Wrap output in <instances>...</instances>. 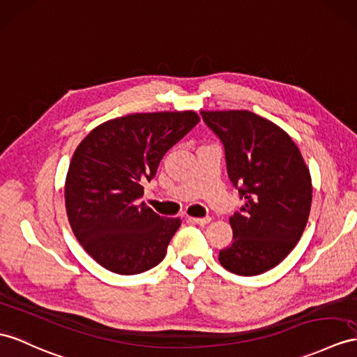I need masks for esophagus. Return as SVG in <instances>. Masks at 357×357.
I'll return each mask as SVG.
<instances>
[{
	"label": "esophagus",
	"instance_id": "1",
	"mask_svg": "<svg viewBox=\"0 0 357 357\" xmlns=\"http://www.w3.org/2000/svg\"><path fill=\"white\" fill-rule=\"evenodd\" d=\"M195 224H199V225H206L211 222V216H203V218H190Z\"/></svg>",
	"mask_w": 357,
	"mask_h": 357
}]
</instances>
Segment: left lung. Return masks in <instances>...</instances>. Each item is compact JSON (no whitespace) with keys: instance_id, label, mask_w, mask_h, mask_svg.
I'll return each instance as SVG.
<instances>
[{"instance_id":"1","label":"left lung","mask_w":357,"mask_h":357,"mask_svg":"<svg viewBox=\"0 0 357 357\" xmlns=\"http://www.w3.org/2000/svg\"><path fill=\"white\" fill-rule=\"evenodd\" d=\"M202 116L222 142L229 178L244 199L230 216L233 241L220 262L238 275L262 274L291 253L306 227L309 169L289 135L253 112L202 110Z\"/></svg>"}]
</instances>
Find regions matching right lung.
Masks as SVG:
<instances>
[{
  "label": "right lung",
  "instance_id": "right-lung-1",
  "mask_svg": "<svg viewBox=\"0 0 357 357\" xmlns=\"http://www.w3.org/2000/svg\"><path fill=\"white\" fill-rule=\"evenodd\" d=\"M198 121L192 110L133 113L93 128L77 146L65 183L66 213L77 241L102 268L133 275L163 260L180 220L146 207L142 185Z\"/></svg>",
  "mask_w": 357,
  "mask_h": 357
}]
</instances>
